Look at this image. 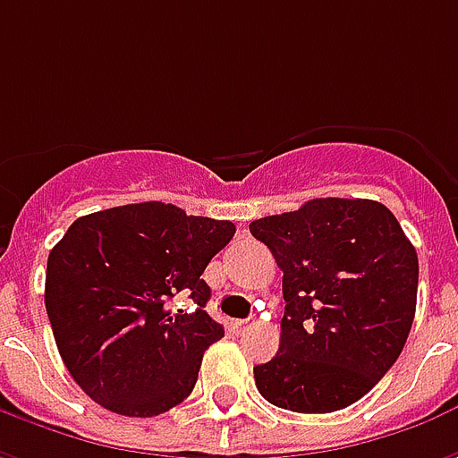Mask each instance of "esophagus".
Returning <instances> with one entry per match:
<instances>
[{
	"instance_id": "1",
	"label": "esophagus",
	"mask_w": 458,
	"mask_h": 458,
	"mask_svg": "<svg viewBox=\"0 0 458 458\" xmlns=\"http://www.w3.org/2000/svg\"><path fill=\"white\" fill-rule=\"evenodd\" d=\"M255 327V321H250V318H238V321H233V331L235 334H242V331H248V328Z\"/></svg>"
}]
</instances>
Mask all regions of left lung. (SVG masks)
Returning a JSON list of instances; mask_svg holds the SVG:
<instances>
[{
    "label": "left lung",
    "instance_id": "8db88e82",
    "mask_svg": "<svg viewBox=\"0 0 458 458\" xmlns=\"http://www.w3.org/2000/svg\"><path fill=\"white\" fill-rule=\"evenodd\" d=\"M277 259L284 318L277 355L255 365L267 403L336 412L370 393L400 358L417 307L420 262L383 203L314 199L252 220Z\"/></svg>",
    "mask_w": 458,
    "mask_h": 458
}]
</instances>
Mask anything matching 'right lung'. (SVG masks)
I'll return each instance as SVG.
<instances>
[{
	"instance_id": "add662e5",
	"label": "right lung",
	"mask_w": 458,
	"mask_h": 458,
	"mask_svg": "<svg viewBox=\"0 0 458 458\" xmlns=\"http://www.w3.org/2000/svg\"><path fill=\"white\" fill-rule=\"evenodd\" d=\"M235 235L230 220L161 200L78 218L48 255L46 311L58 353L88 397L124 417L183 403L203 351L223 338L203 269ZM174 296L197 307L171 310Z\"/></svg>"
}]
</instances>
